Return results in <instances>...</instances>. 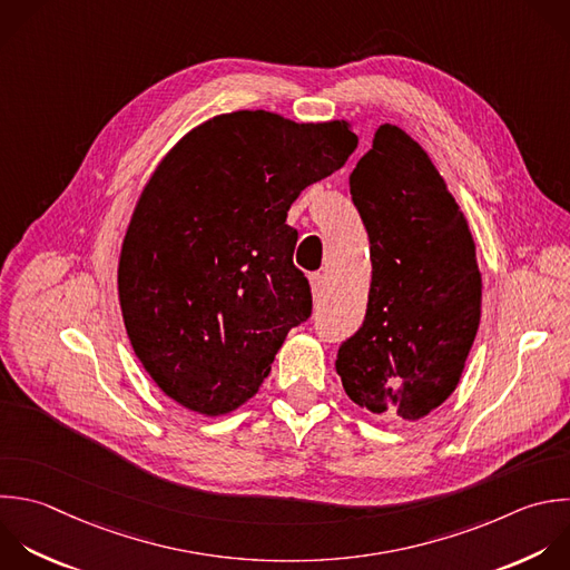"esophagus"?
Instances as JSON below:
<instances>
[{
    "label": "esophagus",
    "instance_id": "1",
    "mask_svg": "<svg viewBox=\"0 0 570 570\" xmlns=\"http://www.w3.org/2000/svg\"><path fill=\"white\" fill-rule=\"evenodd\" d=\"M309 283H312V294H314V298H321L323 292H325V276H323V274H312V276H309Z\"/></svg>",
    "mask_w": 570,
    "mask_h": 570
}]
</instances>
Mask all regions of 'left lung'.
Wrapping results in <instances>:
<instances>
[{"mask_svg":"<svg viewBox=\"0 0 570 570\" xmlns=\"http://www.w3.org/2000/svg\"><path fill=\"white\" fill-rule=\"evenodd\" d=\"M350 194L367 229L372 283L336 372L358 407L419 421L454 392L479 330L474 238L425 149L396 125L376 129Z\"/></svg>","mask_w":570,"mask_h":570,"instance_id":"1","label":"left lung"}]
</instances>
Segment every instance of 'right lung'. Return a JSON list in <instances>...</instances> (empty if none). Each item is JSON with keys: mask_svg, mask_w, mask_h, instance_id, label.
<instances>
[{"mask_svg": "<svg viewBox=\"0 0 570 570\" xmlns=\"http://www.w3.org/2000/svg\"><path fill=\"white\" fill-rule=\"evenodd\" d=\"M356 145L345 120L258 109L205 120L160 160L122 240L118 296L134 352L169 399L220 416L258 392L312 312L287 212Z\"/></svg>", "mask_w": 570, "mask_h": 570, "instance_id": "right-lung-1", "label": "right lung"}]
</instances>
